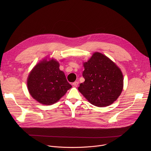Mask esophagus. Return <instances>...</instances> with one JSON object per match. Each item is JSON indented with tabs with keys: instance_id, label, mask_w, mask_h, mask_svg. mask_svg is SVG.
Returning <instances> with one entry per match:
<instances>
[{
	"instance_id": "esophagus-1",
	"label": "esophagus",
	"mask_w": 151,
	"mask_h": 151,
	"mask_svg": "<svg viewBox=\"0 0 151 151\" xmlns=\"http://www.w3.org/2000/svg\"><path fill=\"white\" fill-rule=\"evenodd\" d=\"M73 86H75V87H78V84H79V82H78V81H75V82H74L73 83Z\"/></svg>"
}]
</instances>
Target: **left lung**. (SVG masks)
<instances>
[{"instance_id":"obj_1","label":"left lung","mask_w":151,"mask_h":151,"mask_svg":"<svg viewBox=\"0 0 151 151\" xmlns=\"http://www.w3.org/2000/svg\"><path fill=\"white\" fill-rule=\"evenodd\" d=\"M85 81L78 87L79 92L91 104L105 107L112 104L123 89V75L111 59L96 52L83 63Z\"/></svg>"}]
</instances>
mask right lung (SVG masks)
<instances>
[{"mask_svg":"<svg viewBox=\"0 0 151 151\" xmlns=\"http://www.w3.org/2000/svg\"><path fill=\"white\" fill-rule=\"evenodd\" d=\"M59 67V63L54 59L44 60L37 63L30 73L27 78L28 90L39 103L52 104L71 88L72 85Z\"/></svg>","mask_w":151,"mask_h":151,"instance_id":"obj_1","label":"right lung"}]
</instances>
